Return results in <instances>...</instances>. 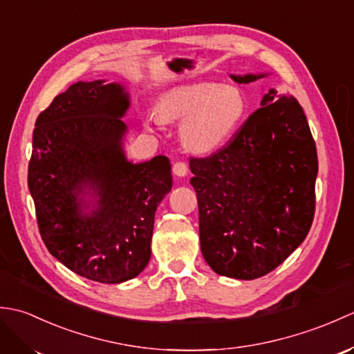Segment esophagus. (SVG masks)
<instances>
[{
  "mask_svg": "<svg viewBox=\"0 0 354 354\" xmlns=\"http://www.w3.org/2000/svg\"><path fill=\"white\" fill-rule=\"evenodd\" d=\"M171 170L176 176H185L189 173V165H187L185 161H175L171 165Z\"/></svg>",
  "mask_w": 354,
  "mask_h": 354,
  "instance_id": "34e87169",
  "label": "esophagus"
}]
</instances>
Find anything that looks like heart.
<instances>
[{
	"label": "heart",
	"mask_w": 354,
	"mask_h": 354,
	"mask_svg": "<svg viewBox=\"0 0 354 354\" xmlns=\"http://www.w3.org/2000/svg\"><path fill=\"white\" fill-rule=\"evenodd\" d=\"M246 100L234 86L198 82L170 89L156 103L162 123L181 122L179 138L187 150L208 153L225 145L246 114Z\"/></svg>",
	"instance_id": "1"
}]
</instances>
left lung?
Wrapping results in <instances>:
<instances>
[{
    "label": "left lung",
    "instance_id": "obj_1",
    "mask_svg": "<svg viewBox=\"0 0 354 354\" xmlns=\"http://www.w3.org/2000/svg\"><path fill=\"white\" fill-rule=\"evenodd\" d=\"M263 77L232 76L237 84ZM265 94L227 145L190 158L201 251L214 272L254 280L304 242L315 216L317 146L293 97Z\"/></svg>",
    "mask_w": 354,
    "mask_h": 354
}]
</instances>
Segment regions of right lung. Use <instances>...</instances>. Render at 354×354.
Segmentation results:
<instances>
[{"label":"right lung","mask_w":354,"mask_h":354,"mask_svg":"<svg viewBox=\"0 0 354 354\" xmlns=\"http://www.w3.org/2000/svg\"><path fill=\"white\" fill-rule=\"evenodd\" d=\"M127 106L120 85H71L37 115L28 162V189L47 250L73 272L108 284L146 268L156 207L171 189L169 158L126 161L120 117ZM86 185L101 196L91 215L82 214L77 201Z\"/></svg>","instance_id":"obj_1"}]
</instances>
